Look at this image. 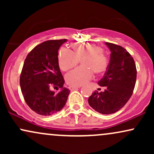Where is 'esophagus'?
<instances>
[{
	"label": "esophagus",
	"instance_id": "34e87169",
	"mask_svg": "<svg viewBox=\"0 0 154 154\" xmlns=\"http://www.w3.org/2000/svg\"><path fill=\"white\" fill-rule=\"evenodd\" d=\"M80 87H79V86H69V89L70 90V91H74V90H76V89H78Z\"/></svg>",
	"mask_w": 154,
	"mask_h": 154
}]
</instances>
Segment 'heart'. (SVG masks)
Wrapping results in <instances>:
<instances>
[{
    "label": "heart",
    "mask_w": 154,
    "mask_h": 154,
    "mask_svg": "<svg viewBox=\"0 0 154 154\" xmlns=\"http://www.w3.org/2000/svg\"><path fill=\"white\" fill-rule=\"evenodd\" d=\"M73 51L61 48L58 54V62L60 69L67 71L73 68L79 60L83 66L76 68L66 74V82L72 86H81L86 84L93 77L94 72L102 74L108 67L107 56L103 53V48L93 43H77L72 46Z\"/></svg>",
    "instance_id": "obj_1"
}]
</instances>
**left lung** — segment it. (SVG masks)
<instances>
[{
  "mask_svg": "<svg viewBox=\"0 0 154 154\" xmlns=\"http://www.w3.org/2000/svg\"><path fill=\"white\" fill-rule=\"evenodd\" d=\"M111 51L110 61L104 76L98 84L105 91H95L88 103L102 114H110L121 109L130 98L135 85L137 69L132 56L120 45L105 43Z\"/></svg>",
  "mask_w": 154,
  "mask_h": 154,
  "instance_id": "obj_1",
  "label": "left lung"
}]
</instances>
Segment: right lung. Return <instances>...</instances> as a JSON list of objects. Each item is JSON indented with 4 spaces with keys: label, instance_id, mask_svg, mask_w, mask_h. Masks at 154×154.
Returning a JSON list of instances; mask_svg holds the SVG:
<instances>
[{
    "label": "right lung",
    "instance_id": "1",
    "mask_svg": "<svg viewBox=\"0 0 154 154\" xmlns=\"http://www.w3.org/2000/svg\"><path fill=\"white\" fill-rule=\"evenodd\" d=\"M66 39L47 40L35 46L26 56L20 75V87L25 102L32 111L50 116L61 111L70 91L63 88L64 79L58 62V51ZM54 87L60 91H50Z\"/></svg>",
    "mask_w": 154,
    "mask_h": 154
}]
</instances>
